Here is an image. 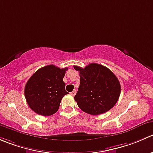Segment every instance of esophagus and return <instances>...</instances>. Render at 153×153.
I'll return each instance as SVG.
<instances>
[{
  "instance_id": "1",
  "label": "esophagus",
  "mask_w": 153,
  "mask_h": 153,
  "mask_svg": "<svg viewBox=\"0 0 153 153\" xmlns=\"http://www.w3.org/2000/svg\"><path fill=\"white\" fill-rule=\"evenodd\" d=\"M75 94H76V90H74L73 91H72V92H71V93H70V95H72V96H75Z\"/></svg>"
}]
</instances>
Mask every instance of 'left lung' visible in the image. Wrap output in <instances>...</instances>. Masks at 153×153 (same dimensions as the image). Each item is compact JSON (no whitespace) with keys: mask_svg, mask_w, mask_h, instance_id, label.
Returning a JSON list of instances; mask_svg holds the SVG:
<instances>
[{"mask_svg":"<svg viewBox=\"0 0 153 153\" xmlns=\"http://www.w3.org/2000/svg\"><path fill=\"white\" fill-rule=\"evenodd\" d=\"M80 72V86L74 97L78 107L91 115H99L109 111L120 95V81L108 68L90 63L84 68L74 66Z\"/></svg>","mask_w":153,"mask_h":153,"instance_id":"left-lung-1","label":"left lung"}]
</instances>
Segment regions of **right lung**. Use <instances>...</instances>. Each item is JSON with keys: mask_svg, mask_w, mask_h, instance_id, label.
<instances>
[{"mask_svg": "<svg viewBox=\"0 0 153 153\" xmlns=\"http://www.w3.org/2000/svg\"><path fill=\"white\" fill-rule=\"evenodd\" d=\"M67 69L48 65L38 69L29 78L25 96L30 109L42 116H50L58 111L62 99L68 94L63 80Z\"/></svg>", "mask_w": 153, "mask_h": 153, "instance_id": "right-lung-1", "label": "right lung"}]
</instances>
